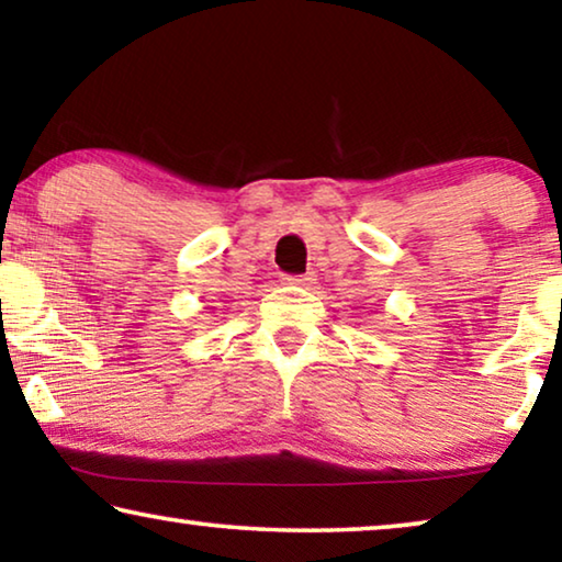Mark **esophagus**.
<instances>
[{"label": "esophagus", "mask_w": 562, "mask_h": 562, "mask_svg": "<svg viewBox=\"0 0 562 562\" xmlns=\"http://www.w3.org/2000/svg\"><path fill=\"white\" fill-rule=\"evenodd\" d=\"M288 284H300V288H305V284H313V274H284L282 278Z\"/></svg>", "instance_id": "obj_1"}]
</instances>
